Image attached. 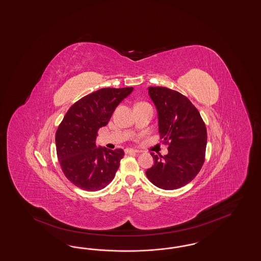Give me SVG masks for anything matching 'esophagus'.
<instances>
[{
    "label": "esophagus",
    "mask_w": 261,
    "mask_h": 261,
    "mask_svg": "<svg viewBox=\"0 0 261 261\" xmlns=\"http://www.w3.org/2000/svg\"><path fill=\"white\" fill-rule=\"evenodd\" d=\"M124 152H125V154H135L138 151L132 149V148H126V149H124Z\"/></svg>",
    "instance_id": "esophagus-1"
}]
</instances>
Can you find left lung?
<instances>
[{
	"label": "left lung",
	"mask_w": 261,
	"mask_h": 261,
	"mask_svg": "<svg viewBox=\"0 0 261 261\" xmlns=\"http://www.w3.org/2000/svg\"><path fill=\"white\" fill-rule=\"evenodd\" d=\"M148 94L157 108L159 133L163 143L169 145V153H151L154 165L145 174L158 188L178 189L197 176L204 163L205 123L198 109L178 91L149 87Z\"/></svg>",
	"instance_id": "obj_1"
}]
</instances>
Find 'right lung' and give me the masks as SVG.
Returning <instances> with one entry per match:
<instances>
[{
	"instance_id": "add662e5",
	"label": "right lung",
	"mask_w": 261,
	"mask_h": 261,
	"mask_svg": "<svg viewBox=\"0 0 261 261\" xmlns=\"http://www.w3.org/2000/svg\"><path fill=\"white\" fill-rule=\"evenodd\" d=\"M133 88H105L75 102L58 127L56 147L65 177L78 188L94 192L114 179L124 151L96 147L97 131L108 124L117 105Z\"/></svg>"
}]
</instances>
